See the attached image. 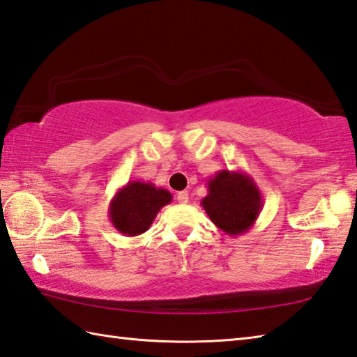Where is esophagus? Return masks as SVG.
<instances>
[{
    "instance_id": "esophagus-1",
    "label": "esophagus",
    "mask_w": 357,
    "mask_h": 357,
    "mask_svg": "<svg viewBox=\"0 0 357 357\" xmlns=\"http://www.w3.org/2000/svg\"><path fill=\"white\" fill-rule=\"evenodd\" d=\"M176 199H178V203H181V204H185L187 201H189V192H185V190L179 192L178 195H176Z\"/></svg>"
}]
</instances>
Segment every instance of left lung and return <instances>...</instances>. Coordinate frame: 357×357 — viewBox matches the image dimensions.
Instances as JSON below:
<instances>
[{
	"label": "left lung",
	"instance_id": "1",
	"mask_svg": "<svg viewBox=\"0 0 357 357\" xmlns=\"http://www.w3.org/2000/svg\"><path fill=\"white\" fill-rule=\"evenodd\" d=\"M201 206L212 223L232 237L248 232L262 209V195L255 181L242 170H220L207 179Z\"/></svg>",
	"mask_w": 357,
	"mask_h": 357
}]
</instances>
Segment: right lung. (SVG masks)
<instances>
[{"mask_svg":"<svg viewBox=\"0 0 357 357\" xmlns=\"http://www.w3.org/2000/svg\"><path fill=\"white\" fill-rule=\"evenodd\" d=\"M172 193L145 181H129L116 190L109 204V220L123 236L135 237L150 229L162 207L172 203Z\"/></svg>","mask_w":357,"mask_h":357,"instance_id":"right-lung-1","label":"right lung"}]
</instances>
